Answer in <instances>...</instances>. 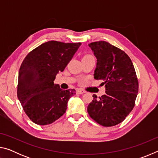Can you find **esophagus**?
Returning <instances> with one entry per match:
<instances>
[{"mask_svg": "<svg viewBox=\"0 0 158 158\" xmlns=\"http://www.w3.org/2000/svg\"><path fill=\"white\" fill-rule=\"evenodd\" d=\"M77 93H78V94H84V93H85V91L81 89H77Z\"/></svg>", "mask_w": 158, "mask_h": 158, "instance_id": "esophagus-1", "label": "esophagus"}]
</instances>
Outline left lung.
I'll return each mask as SVG.
<instances>
[{
	"label": "left lung",
	"instance_id": "left-lung-1",
	"mask_svg": "<svg viewBox=\"0 0 158 158\" xmlns=\"http://www.w3.org/2000/svg\"><path fill=\"white\" fill-rule=\"evenodd\" d=\"M97 58L94 78L102 79L106 93L93 100L87 111L89 116L105 127L121 123L135 106L139 84L132 60L123 51L105 41L90 43Z\"/></svg>",
	"mask_w": 158,
	"mask_h": 158
}]
</instances>
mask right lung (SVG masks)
<instances>
[{
	"mask_svg": "<svg viewBox=\"0 0 158 158\" xmlns=\"http://www.w3.org/2000/svg\"><path fill=\"white\" fill-rule=\"evenodd\" d=\"M81 44L49 41L31 51L23 60L19 72L17 97L35 124H51L65 113L75 90H63L53 81Z\"/></svg>",
	"mask_w": 158,
	"mask_h": 158,
	"instance_id": "1",
	"label": "right lung"
}]
</instances>
